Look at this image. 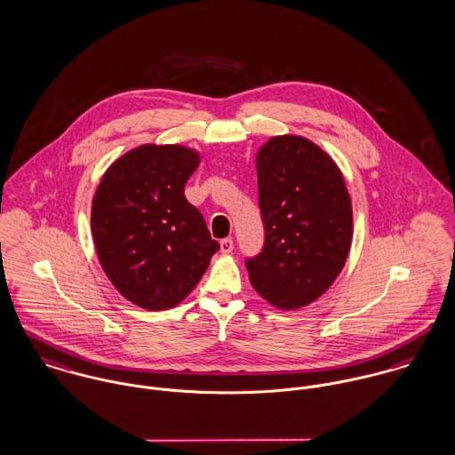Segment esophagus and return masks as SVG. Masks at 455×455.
Returning <instances> with one entry per match:
<instances>
[{
    "label": "esophagus",
    "instance_id": "34e87169",
    "mask_svg": "<svg viewBox=\"0 0 455 455\" xmlns=\"http://www.w3.org/2000/svg\"><path fill=\"white\" fill-rule=\"evenodd\" d=\"M220 249H221V252H225V254H230V252L234 251V239H232V237H227V239H223V241L220 243Z\"/></svg>",
    "mask_w": 455,
    "mask_h": 455
}]
</instances>
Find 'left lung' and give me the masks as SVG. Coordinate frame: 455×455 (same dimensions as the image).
<instances>
[{
	"label": "left lung",
	"mask_w": 455,
	"mask_h": 455,
	"mask_svg": "<svg viewBox=\"0 0 455 455\" xmlns=\"http://www.w3.org/2000/svg\"><path fill=\"white\" fill-rule=\"evenodd\" d=\"M265 244L245 267L256 292L282 310L322 296L341 274L353 235L345 178L314 141L274 137L256 157Z\"/></svg>",
	"instance_id": "1"
}]
</instances>
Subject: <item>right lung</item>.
<instances>
[{
    "label": "right lung",
    "instance_id": "add662e5",
    "mask_svg": "<svg viewBox=\"0 0 455 455\" xmlns=\"http://www.w3.org/2000/svg\"><path fill=\"white\" fill-rule=\"evenodd\" d=\"M199 161L181 145H141L105 172L95 192L92 232L105 275L145 310L185 299L220 249L183 194Z\"/></svg>",
    "mask_w": 455,
    "mask_h": 455
}]
</instances>
